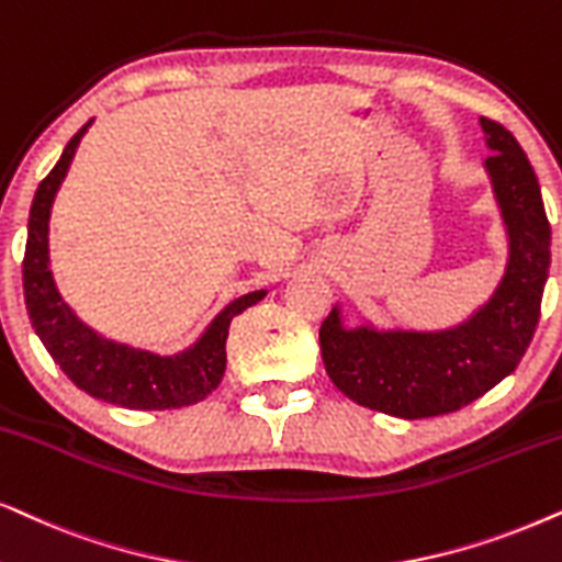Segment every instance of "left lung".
I'll use <instances>...</instances> for the list:
<instances>
[{
	"mask_svg": "<svg viewBox=\"0 0 562 562\" xmlns=\"http://www.w3.org/2000/svg\"><path fill=\"white\" fill-rule=\"evenodd\" d=\"M480 126L493 151L485 170L508 235L506 273L493 296L447 330L346 327L340 307L319 327L327 376L371 411L407 420L454 413L512 374L531 344L550 271V222L512 131L491 119Z\"/></svg>",
	"mask_w": 562,
	"mask_h": 562,
	"instance_id": "8db88e82",
	"label": "left lung"
}]
</instances>
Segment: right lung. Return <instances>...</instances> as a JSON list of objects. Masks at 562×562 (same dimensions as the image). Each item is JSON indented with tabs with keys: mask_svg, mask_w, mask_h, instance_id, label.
<instances>
[{
	"mask_svg": "<svg viewBox=\"0 0 562 562\" xmlns=\"http://www.w3.org/2000/svg\"><path fill=\"white\" fill-rule=\"evenodd\" d=\"M90 123L92 121H87L71 136L67 149L61 151V159L35 191L23 258L27 315L56 367L87 395L131 407V411H170V407L195 405L218 387L227 369L229 323L239 312L258 304L266 296V289L250 291L229 302L191 348L175 356H159L115 344L87 327L58 294L54 276H50L48 218L58 186L67 178L79 138L85 136Z\"/></svg>",
	"mask_w": 562,
	"mask_h": 562,
	"instance_id": "add662e5",
	"label": "right lung"
}]
</instances>
